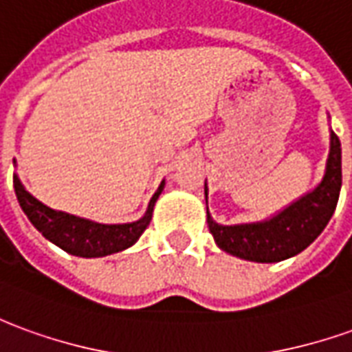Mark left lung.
Masks as SVG:
<instances>
[{"mask_svg":"<svg viewBox=\"0 0 352 352\" xmlns=\"http://www.w3.org/2000/svg\"><path fill=\"white\" fill-rule=\"evenodd\" d=\"M341 190V142L331 133L330 156L322 183L313 192L294 201L276 217L223 227L208 215V227L223 252L255 263L284 261L301 253L320 234L336 211ZM208 198V190H206Z\"/></svg>","mask_w":352,"mask_h":352,"instance_id":"left-lung-1","label":"left lung"}]
</instances>
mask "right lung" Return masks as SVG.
<instances>
[{
    "label": "right lung",
    "mask_w": 352,
    "mask_h": 352,
    "mask_svg": "<svg viewBox=\"0 0 352 352\" xmlns=\"http://www.w3.org/2000/svg\"><path fill=\"white\" fill-rule=\"evenodd\" d=\"M13 184L16 200L21 204L22 211L26 213V217L30 219L32 225L38 228L49 242H53L65 252L78 255V257H102V255L122 252L125 248L133 245L139 240V236L151 225L154 204L164 188V183H162L158 192L152 196L146 215L139 221L127 223V225H99V223L74 217L63 211L49 210L47 206H43L32 194L26 192V188L22 186L16 175L13 177Z\"/></svg>",
    "instance_id": "right-lung-1"
}]
</instances>
